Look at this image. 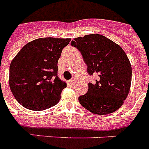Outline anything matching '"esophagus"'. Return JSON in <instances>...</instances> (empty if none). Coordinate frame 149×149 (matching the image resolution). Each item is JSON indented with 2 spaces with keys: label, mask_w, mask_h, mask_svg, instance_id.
Instances as JSON below:
<instances>
[{
  "label": "esophagus",
  "mask_w": 149,
  "mask_h": 149,
  "mask_svg": "<svg viewBox=\"0 0 149 149\" xmlns=\"http://www.w3.org/2000/svg\"><path fill=\"white\" fill-rule=\"evenodd\" d=\"M75 81H76L75 79H71L70 80H69V83H70V84H73L75 83Z\"/></svg>",
  "instance_id": "1"
}]
</instances>
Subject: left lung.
Here are the masks:
<instances>
[{
  "label": "left lung",
  "mask_w": 149,
  "mask_h": 149,
  "mask_svg": "<svg viewBox=\"0 0 149 149\" xmlns=\"http://www.w3.org/2000/svg\"><path fill=\"white\" fill-rule=\"evenodd\" d=\"M72 47L81 52L89 75L96 76L89 83L87 93L80 95L83 107L97 115H106L120 108L129 95L132 82V66L120 46L101 34L75 38Z\"/></svg>",
  "instance_id": "left-lung-1"
}]
</instances>
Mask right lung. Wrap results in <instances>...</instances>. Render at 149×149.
I'll use <instances>...</instances> for the list:
<instances>
[{"mask_svg": "<svg viewBox=\"0 0 149 149\" xmlns=\"http://www.w3.org/2000/svg\"><path fill=\"white\" fill-rule=\"evenodd\" d=\"M70 38L43 37L27 43L10 65L9 86L19 103L35 111L55 106L66 83L57 76V63Z\"/></svg>", "mask_w": 149, "mask_h": 149, "instance_id": "add662e5", "label": "right lung"}]
</instances>
